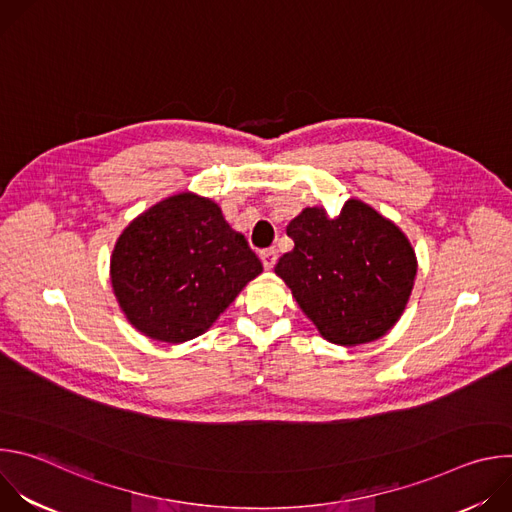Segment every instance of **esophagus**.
Segmentation results:
<instances>
[{
  "instance_id": "esophagus-1",
  "label": "esophagus",
  "mask_w": 512,
  "mask_h": 512,
  "mask_svg": "<svg viewBox=\"0 0 512 512\" xmlns=\"http://www.w3.org/2000/svg\"><path fill=\"white\" fill-rule=\"evenodd\" d=\"M261 261H263V267L269 271V269H273V265H275V261H277V251L275 249H265V251H261Z\"/></svg>"
}]
</instances>
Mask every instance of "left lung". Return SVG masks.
Wrapping results in <instances>:
<instances>
[{"label":"left lung","instance_id":"8db88e82","mask_svg":"<svg viewBox=\"0 0 512 512\" xmlns=\"http://www.w3.org/2000/svg\"><path fill=\"white\" fill-rule=\"evenodd\" d=\"M294 249L275 265L322 338L358 346L385 336L405 312L417 257L405 233L367 202L348 198L338 216L304 208L287 225Z\"/></svg>","mask_w":512,"mask_h":512}]
</instances>
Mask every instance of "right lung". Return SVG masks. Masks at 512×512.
I'll use <instances>...</instances> for the list:
<instances>
[{
    "label": "right lung",
    "mask_w": 512,
    "mask_h": 512,
    "mask_svg": "<svg viewBox=\"0 0 512 512\" xmlns=\"http://www.w3.org/2000/svg\"><path fill=\"white\" fill-rule=\"evenodd\" d=\"M261 271L221 206L180 192L123 229L109 273L129 324L152 340L180 344L204 334Z\"/></svg>",
    "instance_id": "1"
}]
</instances>
